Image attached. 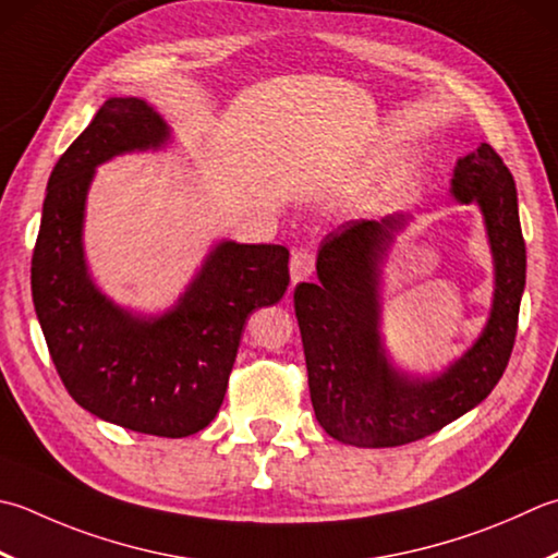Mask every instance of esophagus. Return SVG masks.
<instances>
[{
    "label": "esophagus",
    "mask_w": 558,
    "mask_h": 558,
    "mask_svg": "<svg viewBox=\"0 0 558 558\" xmlns=\"http://www.w3.org/2000/svg\"><path fill=\"white\" fill-rule=\"evenodd\" d=\"M314 264H316V256L314 251L310 248H298L290 258V276H292V286H298V282L307 280L312 272H314Z\"/></svg>",
    "instance_id": "34e87169"
}]
</instances>
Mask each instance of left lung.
Returning <instances> with one entry per match:
<instances>
[{
	"label": "left lung",
	"instance_id": "obj_1",
	"mask_svg": "<svg viewBox=\"0 0 558 558\" xmlns=\"http://www.w3.org/2000/svg\"><path fill=\"white\" fill-rule=\"evenodd\" d=\"M452 193L460 203L482 207L496 260V294L482 338L442 377H401L381 353L379 260L399 217L333 229L316 258L319 282L294 288L312 407L336 440L355 447L421 440L482 403L506 373L527 270L515 181L498 151L482 145L457 161Z\"/></svg>",
	"mask_w": 558,
	"mask_h": 558
}]
</instances>
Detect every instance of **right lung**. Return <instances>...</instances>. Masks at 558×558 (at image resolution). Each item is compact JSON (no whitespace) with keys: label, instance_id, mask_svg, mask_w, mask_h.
Instances as JSON below:
<instances>
[{"label":"right lung","instance_id":"right-lung-1","mask_svg":"<svg viewBox=\"0 0 558 558\" xmlns=\"http://www.w3.org/2000/svg\"><path fill=\"white\" fill-rule=\"evenodd\" d=\"M169 130L140 98H108L54 163L31 258V292L54 369L70 397L120 428L185 438L225 401L248 314L290 286V251L278 244L217 246L179 307L135 319L86 276L84 198L96 163L159 147Z\"/></svg>","mask_w":558,"mask_h":558}]
</instances>
